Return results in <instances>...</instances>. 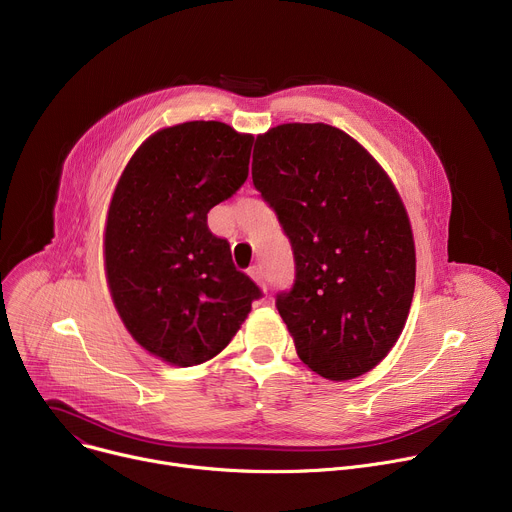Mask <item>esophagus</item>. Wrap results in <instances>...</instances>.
<instances>
[{"label":"esophagus","mask_w":512,"mask_h":512,"mask_svg":"<svg viewBox=\"0 0 512 512\" xmlns=\"http://www.w3.org/2000/svg\"><path fill=\"white\" fill-rule=\"evenodd\" d=\"M249 275L255 279V283H257L261 289H267V283H265V277H263V271H261V267H251Z\"/></svg>","instance_id":"34e87169"}]
</instances>
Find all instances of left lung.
<instances>
[{"mask_svg":"<svg viewBox=\"0 0 512 512\" xmlns=\"http://www.w3.org/2000/svg\"><path fill=\"white\" fill-rule=\"evenodd\" d=\"M253 184L296 259L277 310L300 360L330 381L373 371L399 340L415 291L405 204L362 145L326 123L257 135Z\"/></svg>","mask_w":512,"mask_h":512,"instance_id":"1","label":"left lung"}]
</instances>
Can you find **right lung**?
<instances>
[{
    "label": "right lung",
    "instance_id": "add662e5",
    "mask_svg": "<svg viewBox=\"0 0 512 512\" xmlns=\"http://www.w3.org/2000/svg\"><path fill=\"white\" fill-rule=\"evenodd\" d=\"M251 148V133L221 121L164 127L115 186L103 237L115 310L141 348L176 367L221 352L261 296L206 225L247 180Z\"/></svg>",
    "mask_w": 512,
    "mask_h": 512
}]
</instances>
